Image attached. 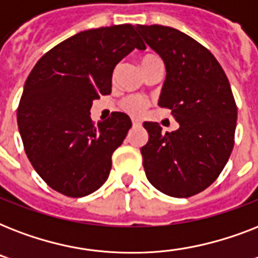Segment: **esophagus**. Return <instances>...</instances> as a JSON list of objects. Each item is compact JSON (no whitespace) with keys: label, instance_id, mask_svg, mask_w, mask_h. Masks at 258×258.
<instances>
[{"label":"esophagus","instance_id":"obj_1","mask_svg":"<svg viewBox=\"0 0 258 258\" xmlns=\"http://www.w3.org/2000/svg\"><path fill=\"white\" fill-rule=\"evenodd\" d=\"M131 121H133L134 125H141L142 124V120H141V119H138V117H131Z\"/></svg>","mask_w":258,"mask_h":258}]
</instances>
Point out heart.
<instances>
[{
	"mask_svg": "<svg viewBox=\"0 0 258 258\" xmlns=\"http://www.w3.org/2000/svg\"><path fill=\"white\" fill-rule=\"evenodd\" d=\"M155 57V56H151V54H147V56H143L141 58V62L147 61L150 58ZM116 74V71H115ZM149 105V103L141 96H137V95H133V96H127L124 100L121 101V109L128 113H134V115H139L146 109V107Z\"/></svg>",
	"mask_w": 258,
	"mask_h": 258,
	"instance_id": "obj_1",
	"label": "heart"
}]
</instances>
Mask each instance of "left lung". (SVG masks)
I'll list each match as a JSON object with an SVG mask.
<instances>
[{"label":"left lung","mask_w":258,"mask_h":258,"mask_svg":"<svg viewBox=\"0 0 258 258\" xmlns=\"http://www.w3.org/2000/svg\"><path fill=\"white\" fill-rule=\"evenodd\" d=\"M166 66L159 107L171 109L179 128L162 134L145 121L147 145L141 149L150 183L175 198L208 188L224 170L234 146L237 105L222 67L212 52L170 26L137 25Z\"/></svg>","instance_id":"1"}]
</instances>
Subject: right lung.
I'll return each mask as SVG.
<instances>
[{
    "mask_svg": "<svg viewBox=\"0 0 258 258\" xmlns=\"http://www.w3.org/2000/svg\"><path fill=\"white\" fill-rule=\"evenodd\" d=\"M135 48L146 45L130 24L84 30L46 52L26 79L18 131L33 169L56 191L80 198L108 178L133 123L112 112L95 125L89 111L111 93L113 68Z\"/></svg>",
    "mask_w": 258,
    "mask_h": 258,
    "instance_id": "right-lung-1",
    "label": "right lung"
}]
</instances>
